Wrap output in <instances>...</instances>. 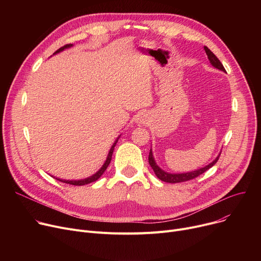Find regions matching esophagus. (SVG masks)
Listing matches in <instances>:
<instances>
[{"label":"esophagus","mask_w":261,"mask_h":261,"mask_svg":"<svg viewBox=\"0 0 261 261\" xmlns=\"http://www.w3.org/2000/svg\"><path fill=\"white\" fill-rule=\"evenodd\" d=\"M138 121L140 123H145L147 121V115L146 114H140L138 117Z\"/></svg>","instance_id":"34e87169"}]
</instances>
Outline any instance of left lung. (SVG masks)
Wrapping results in <instances>:
<instances>
[{
    "instance_id": "left-lung-1",
    "label": "left lung",
    "mask_w": 261,
    "mask_h": 261,
    "mask_svg": "<svg viewBox=\"0 0 261 261\" xmlns=\"http://www.w3.org/2000/svg\"><path fill=\"white\" fill-rule=\"evenodd\" d=\"M204 49H205V51H206V55H207V57H208L211 63H212L216 68H218V70H221V71L225 72L224 66L222 65V63L220 62V60H219V59L215 56V54H214L207 46H204ZM219 156H220V154H219V155L217 156V159H216L213 163L208 164L207 166H205V167L200 168V169L195 170V171H191V172H186V173H168V172H165L164 170H162V169L156 165V164H155V161H154V159H153L151 149H150L148 161H149L150 166L152 167V169H153L155 175L159 177V179H160L161 181H164V182H166V183H181V182H186V181H189V180H193V179H195V177L199 176L200 174L204 173L205 171L208 170L210 168H212V167L215 165V164L218 162Z\"/></svg>"
}]
</instances>
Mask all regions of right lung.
I'll return each mask as SVG.
<instances>
[{
  "label": "right lung",
  "mask_w": 261,
  "mask_h": 261,
  "mask_svg": "<svg viewBox=\"0 0 261 261\" xmlns=\"http://www.w3.org/2000/svg\"><path fill=\"white\" fill-rule=\"evenodd\" d=\"M72 46V44H65L64 46H62V47H60L59 49H57L56 51H55V54H57V53H59V51H61V50H63L64 48H67V47H71ZM117 141H118V139L115 141V143L113 144V146L111 147V149H110V152H109V154H108V158H107V161L105 162V164L102 165V167L96 172L95 174H93L92 176H90V177H87V179H85V180H78V181H66V180H60V179H57V180H59L60 182H63V183H66V184H70V185H75V186H81V185H86V184H90V183H92V182H95L96 180H98L99 177L102 175V173L106 171V169L108 168V166H109V164H110V162H111V160H112V154H113V150H114V147H115V145H116V143H117Z\"/></svg>",
  "instance_id": "right-lung-1"
}]
</instances>
